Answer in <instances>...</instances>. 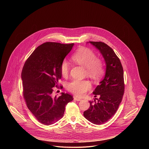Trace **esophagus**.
I'll return each mask as SVG.
<instances>
[{"label": "esophagus", "mask_w": 149, "mask_h": 149, "mask_svg": "<svg viewBox=\"0 0 149 149\" xmlns=\"http://www.w3.org/2000/svg\"><path fill=\"white\" fill-rule=\"evenodd\" d=\"M74 99L75 100H76V101H81V99H80L79 97H75V96H74Z\"/></svg>", "instance_id": "1"}]
</instances>
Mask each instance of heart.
<instances>
[{
	"label": "heart",
	"instance_id": "obj_1",
	"mask_svg": "<svg viewBox=\"0 0 149 149\" xmlns=\"http://www.w3.org/2000/svg\"><path fill=\"white\" fill-rule=\"evenodd\" d=\"M72 60L85 68V74L94 80L100 79L104 73L105 69L101 59L97 58L95 53L91 49L83 47L78 50L72 56ZM69 65L66 61L61 64L60 71L64 77H66L69 72ZM69 91L76 96L81 97L91 88V83L87 80H73L67 85Z\"/></svg>",
	"mask_w": 149,
	"mask_h": 149
}]
</instances>
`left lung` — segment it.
I'll list each match as a JSON object with an SVG mask.
<instances>
[{"mask_svg": "<svg viewBox=\"0 0 149 149\" xmlns=\"http://www.w3.org/2000/svg\"><path fill=\"white\" fill-rule=\"evenodd\" d=\"M102 54L106 63L104 79L97 85L93 93L94 101H89L90 107L84 112L85 118L95 125H102L116 113L125 92L123 69L113 49L102 42L89 41Z\"/></svg>", "mask_w": 149, "mask_h": 149, "instance_id": "obj_1", "label": "left lung"}]
</instances>
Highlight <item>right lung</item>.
Instances as JSON below:
<instances>
[{
	"label": "right lung",
	"instance_id": "1",
	"mask_svg": "<svg viewBox=\"0 0 149 149\" xmlns=\"http://www.w3.org/2000/svg\"><path fill=\"white\" fill-rule=\"evenodd\" d=\"M73 45L43 43L32 53L23 67L24 99L29 109L43 125H50L61 119L65 106L73 99L72 95L63 92L58 97H52L53 88L60 86L61 64ZM60 88H63L61 85Z\"/></svg>",
	"mask_w": 149,
	"mask_h": 149
}]
</instances>
